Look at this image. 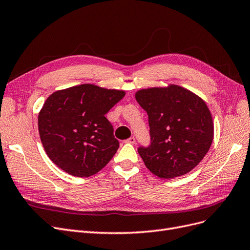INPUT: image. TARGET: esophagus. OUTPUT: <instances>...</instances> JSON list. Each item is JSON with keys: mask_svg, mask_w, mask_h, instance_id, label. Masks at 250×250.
Wrapping results in <instances>:
<instances>
[{"mask_svg": "<svg viewBox=\"0 0 250 250\" xmlns=\"http://www.w3.org/2000/svg\"><path fill=\"white\" fill-rule=\"evenodd\" d=\"M125 143H128V144H131V145H134L135 144V138L133 136H131L130 138H128L127 141Z\"/></svg>", "mask_w": 250, "mask_h": 250, "instance_id": "esophagus-1", "label": "esophagus"}]
</instances>
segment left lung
Wrapping results in <instances>:
<instances>
[{"instance_id": "8db88e82", "label": "left lung", "mask_w": 250, "mask_h": 250, "mask_svg": "<svg viewBox=\"0 0 250 250\" xmlns=\"http://www.w3.org/2000/svg\"><path fill=\"white\" fill-rule=\"evenodd\" d=\"M135 98L148 116L151 145L137 148L146 168L166 179L191 171L213 141V121L205 102L177 85L142 89Z\"/></svg>"}]
</instances>
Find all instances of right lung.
<instances>
[{"instance_id": "1", "label": "right lung", "mask_w": 250, "mask_h": 250, "mask_svg": "<svg viewBox=\"0 0 250 250\" xmlns=\"http://www.w3.org/2000/svg\"><path fill=\"white\" fill-rule=\"evenodd\" d=\"M125 91L82 84L50 95L39 113L41 142L51 161L66 173L88 177L117 153L118 139L105 114Z\"/></svg>"}]
</instances>
